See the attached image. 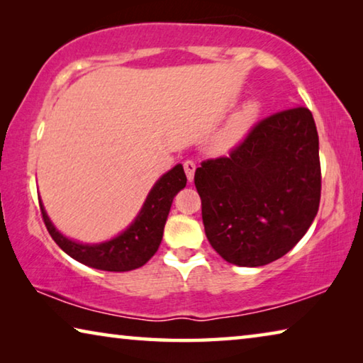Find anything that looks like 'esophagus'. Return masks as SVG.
<instances>
[{"label":"esophagus","mask_w":363,"mask_h":363,"mask_svg":"<svg viewBox=\"0 0 363 363\" xmlns=\"http://www.w3.org/2000/svg\"><path fill=\"white\" fill-rule=\"evenodd\" d=\"M184 171H186L187 179L192 181L194 173H195V163L192 162V160H186V162H184Z\"/></svg>","instance_id":"34e87169"}]
</instances>
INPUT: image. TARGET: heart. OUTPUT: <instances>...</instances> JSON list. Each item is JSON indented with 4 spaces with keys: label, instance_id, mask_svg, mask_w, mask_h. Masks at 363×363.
Segmentation results:
<instances>
[{
    "label": "heart",
    "instance_id": "obj_1",
    "mask_svg": "<svg viewBox=\"0 0 363 363\" xmlns=\"http://www.w3.org/2000/svg\"><path fill=\"white\" fill-rule=\"evenodd\" d=\"M257 112H259V106L256 102L248 104L240 113L237 115V118L233 120V123L230 125L229 130L224 134L223 138V145H229L232 143L242 136V134L248 130V128L253 125V121L256 120Z\"/></svg>",
    "mask_w": 363,
    "mask_h": 363
}]
</instances>
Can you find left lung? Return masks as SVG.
I'll use <instances>...</instances> for the list:
<instances>
[{
	"mask_svg": "<svg viewBox=\"0 0 363 363\" xmlns=\"http://www.w3.org/2000/svg\"><path fill=\"white\" fill-rule=\"evenodd\" d=\"M211 247L227 262L266 266L309 229L322 190L318 134L306 107L250 128L227 157L208 158L194 177Z\"/></svg>",
	"mask_w": 363,
	"mask_h": 363,
	"instance_id": "left-lung-1",
	"label": "left lung"
}]
</instances>
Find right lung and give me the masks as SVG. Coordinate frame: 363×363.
Returning a JSON list of instances; mask_svg holds the SVG:
<instances>
[{
	"instance_id": "1",
	"label": "right lung",
	"mask_w": 363,
	"mask_h": 363,
	"mask_svg": "<svg viewBox=\"0 0 363 363\" xmlns=\"http://www.w3.org/2000/svg\"><path fill=\"white\" fill-rule=\"evenodd\" d=\"M186 182L187 177L182 164H176L153 186L143 210L130 225V229H126L113 240L101 245H82L69 240L54 229L41 201L40 210L49 235L73 259L89 267L108 270V272H126V270L144 266L157 253L162 243L171 203H173L174 195L186 187Z\"/></svg>"
}]
</instances>
